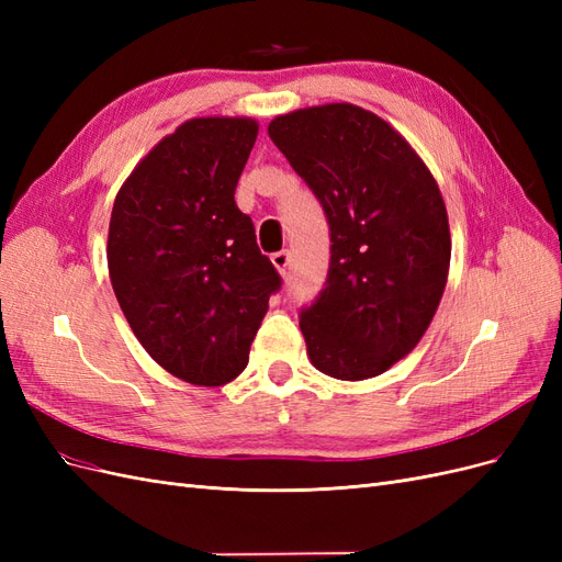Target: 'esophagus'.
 Returning <instances> with one entry per match:
<instances>
[{
	"label": "esophagus",
	"instance_id": "1",
	"mask_svg": "<svg viewBox=\"0 0 562 562\" xmlns=\"http://www.w3.org/2000/svg\"><path fill=\"white\" fill-rule=\"evenodd\" d=\"M271 265H274V267L279 269V274H285L288 265H291V252H288V250L274 252V255H271Z\"/></svg>",
	"mask_w": 562,
	"mask_h": 562
}]
</instances>
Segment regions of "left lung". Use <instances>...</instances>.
<instances>
[{
	"mask_svg": "<svg viewBox=\"0 0 562 562\" xmlns=\"http://www.w3.org/2000/svg\"><path fill=\"white\" fill-rule=\"evenodd\" d=\"M267 131L330 227L326 285L300 312L310 361L335 380L378 378L417 347L443 297V196L403 135L363 108H304Z\"/></svg>",
	"mask_w": 562,
	"mask_h": 562,
	"instance_id": "obj_1",
	"label": "left lung"
}]
</instances>
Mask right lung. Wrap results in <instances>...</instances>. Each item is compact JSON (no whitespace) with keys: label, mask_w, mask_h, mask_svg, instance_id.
Wrapping results in <instances>:
<instances>
[{"label":"right lung","mask_w":562,"mask_h":562,"mask_svg":"<svg viewBox=\"0 0 562 562\" xmlns=\"http://www.w3.org/2000/svg\"><path fill=\"white\" fill-rule=\"evenodd\" d=\"M255 138L248 116L190 119L133 168L110 217L119 307L151 359L196 386L241 375L281 288L234 201Z\"/></svg>","instance_id":"obj_1"}]
</instances>
